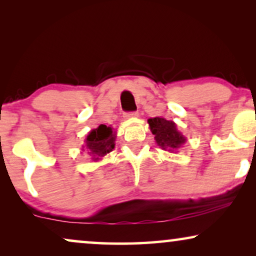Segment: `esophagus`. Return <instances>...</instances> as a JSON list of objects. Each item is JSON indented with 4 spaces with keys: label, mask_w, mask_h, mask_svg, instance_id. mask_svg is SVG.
<instances>
[{
    "label": "esophagus",
    "mask_w": 256,
    "mask_h": 256,
    "mask_svg": "<svg viewBox=\"0 0 256 256\" xmlns=\"http://www.w3.org/2000/svg\"><path fill=\"white\" fill-rule=\"evenodd\" d=\"M126 118H136L138 116V112H128V113L124 114Z\"/></svg>",
    "instance_id": "1"
}]
</instances>
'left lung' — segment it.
Returning <instances> with one entry per match:
<instances>
[{
    "label": "left lung",
    "instance_id": "8db88e82",
    "mask_svg": "<svg viewBox=\"0 0 256 256\" xmlns=\"http://www.w3.org/2000/svg\"><path fill=\"white\" fill-rule=\"evenodd\" d=\"M150 130L155 135V141L163 150L176 152L186 141V138L177 130L174 121L163 118H152L148 120Z\"/></svg>",
    "mask_w": 256,
    "mask_h": 256
}]
</instances>
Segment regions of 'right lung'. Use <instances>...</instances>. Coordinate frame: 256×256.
Masks as SVG:
<instances>
[{"label": "right lung", "instance_id": "obj_1", "mask_svg": "<svg viewBox=\"0 0 256 256\" xmlns=\"http://www.w3.org/2000/svg\"><path fill=\"white\" fill-rule=\"evenodd\" d=\"M115 134L114 128L108 127L106 124H100L96 129L90 132L86 138V150L93 160H100L101 157L110 152L115 146Z\"/></svg>", "mask_w": 256, "mask_h": 256}]
</instances>
